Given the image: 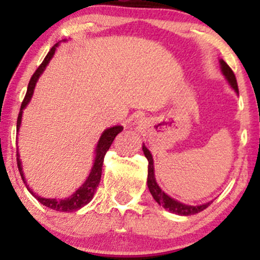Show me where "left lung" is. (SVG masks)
I'll return each instance as SVG.
<instances>
[{
    "label": "left lung",
    "instance_id": "obj_1",
    "mask_svg": "<svg viewBox=\"0 0 260 260\" xmlns=\"http://www.w3.org/2000/svg\"><path fill=\"white\" fill-rule=\"evenodd\" d=\"M220 64H221V70L223 76L226 77V79L229 80V83L231 84L232 88L235 89L236 92H238V85H237V80H236V76L234 73V71L229 67V64L226 63L223 59L220 61ZM143 151H144L145 157H147L149 161L148 165V187L149 190H150L151 196L153 198L159 203V205H161L162 208L168 209V210L171 211V213L177 214V215H194V214L201 213V211L207 209L211 203H207V204L203 205H197V207H192V205H186L182 204V203L175 201V199L170 198L168 194L161 190V188L157 186L156 181H155V176H154V162H153V156H151L150 151L148 150L145 145H143Z\"/></svg>",
    "mask_w": 260,
    "mask_h": 260
}]
</instances>
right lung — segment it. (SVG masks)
<instances>
[{"instance_id":"1","label":"right lung","mask_w":260,"mask_h":260,"mask_svg":"<svg viewBox=\"0 0 260 260\" xmlns=\"http://www.w3.org/2000/svg\"><path fill=\"white\" fill-rule=\"evenodd\" d=\"M56 46H57V44L53 45L52 49L50 50L49 53H47V55H46V57L44 58L43 63L39 66L38 70L35 71L34 74H32V76H31L30 80H29L28 90H26L24 100L22 101L19 115H18L17 129H18V128H19L20 121H22L23 109H24V107L26 106V104L29 103V100L31 99V95H32V91H34L35 84H37V80H38L39 77H40V74L44 72L45 67H46V64L49 63V61H50V59H51V57L53 56V53H55ZM122 131H123V127H122V126H116V127L109 128V129H106L105 132L103 133V136H101L99 143H98L96 157H95V162H94V166H92V169H91L90 175H89V177L86 178V181L84 182V184H83V186L80 187L79 189L77 190V192L74 193L73 196H71L70 198L61 199V201H59V199L41 198V197L35 196L34 193H32L30 189H29V187L25 184L26 188H28V189H29V192H30L31 194L34 196L35 198H37L38 201L41 203V204L45 205V207L50 208V209H53V210H56V211H62V213H72V211H76V210H78V209H80L82 207H84V205H86L89 202L91 201L92 197H94V194H95V190H96V188H98V186H99V183H100L101 171H103V162H104V157H105V154L107 153V150H109L110 147H111L113 139L116 138V136H117V134L120 133V132H122ZM20 164H22V162H20V160H19V154L17 153L18 170H19L20 176H22L23 181H24V176H23L22 166H20ZM24 183H25V181H24Z\"/></svg>"}]
</instances>
